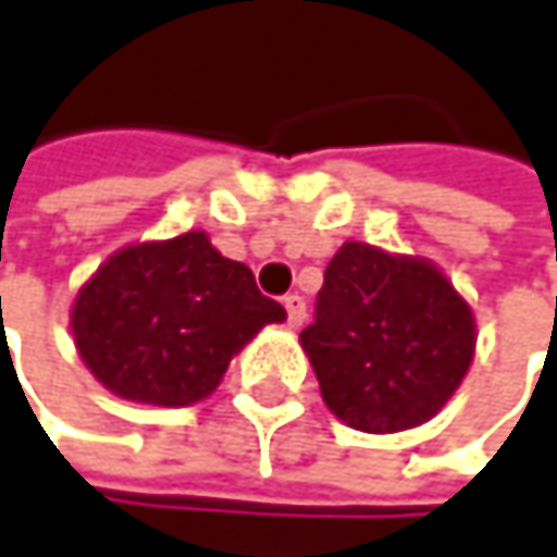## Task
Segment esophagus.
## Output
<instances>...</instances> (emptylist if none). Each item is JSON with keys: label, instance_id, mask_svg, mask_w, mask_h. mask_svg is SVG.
Wrapping results in <instances>:
<instances>
[{"label": "esophagus", "instance_id": "esophagus-1", "mask_svg": "<svg viewBox=\"0 0 557 557\" xmlns=\"http://www.w3.org/2000/svg\"><path fill=\"white\" fill-rule=\"evenodd\" d=\"M284 307H287V323L297 330V326H304V320H307V300L300 297V294H287L284 297Z\"/></svg>", "mask_w": 557, "mask_h": 557}]
</instances>
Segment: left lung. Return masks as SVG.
I'll use <instances>...</instances> for the list:
<instances>
[{
  "label": "left lung",
  "mask_w": 557,
  "mask_h": 557,
  "mask_svg": "<svg viewBox=\"0 0 557 557\" xmlns=\"http://www.w3.org/2000/svg\"><path fill=\"white\" fill-rule=\"evenodd\" d=\"M300 343L336 419L399 432L432 419L459 389L475 320L432 263L349 240L323 273Z\"/></svg>",
  "instance_id": "8db88e82"
}]
</instances>
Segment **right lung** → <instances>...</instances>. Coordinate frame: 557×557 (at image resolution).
<instances>
[{
  "label": "right lung",
  "instance_id": "1",
  "mask_svg": "<svg viewBox=\"0 0 557 557\" xmlns=\"http://www.w3.org/2000/svg\"><path fill=\"white\" fill-rule=\"evenodd\" d=\"M281 320L287 310L257 290L250 267L221 257L201 231L125 247L72 307L78 352L98 383L151 406L211 396L231 356Z\"/></svg>",
  "mask_w": 557,
  "mask_h": 557
}]
</instances>
